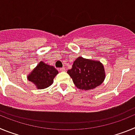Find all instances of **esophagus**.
Wrapping results in <instances>:
<instances>
[{
  "instance_id": "esophagus-1",
  "label": "esophagus",
  "mask_w": 135,
  "mask_h": 135,
  "mask_svg": "<svg viewBox=\"0 0 135 135\" xmlns=\"http://www.w3.org/2000/svg\"><path fill=\"white\" fill-rule=\"evenodd\" d=\"M59 70H60L61 71H66V69H65V68H61L59 69Z\"/></svg>"
}]
</instances>
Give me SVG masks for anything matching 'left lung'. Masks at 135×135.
I'll list each match as a JSON object with an SVG mask.
<instances>
[{
  "instance_id": "1",
  "label": "left lung",
  "mask_w": 135,
  "mask_h": 135,
  "mask_svg": "<svg viewBox=\"0 0 135 135\" xmlns=\"http://www.w3.org/2000/svg\"><path fill=\"white\" fill-rule=\"evenodd\" d=\"M77 88L88 90L95 89L105 78L104 67L99 61L78 57L74 61L71 70L67 71Z\"/></svg>"
}]
</instances>
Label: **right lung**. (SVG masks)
Instances as JSON below:
<instances>
[{
    "instance_id": "obj_1",
    "label": "right lung",
    "mask_w": 135,
    "mask_h": 135,
    "mask_svg": "<svg viewBox=\"0 0 135 135\" xmlns=\"http://www.w3.org/2000/svg\"><path fill=\"white\" fill-rule=\"evenodd\" d=\"M58 73L53 66L40 61L27 76V80L34 83L38 89H44L53 84V79Z\"/></svg>"
}]
</instances>
